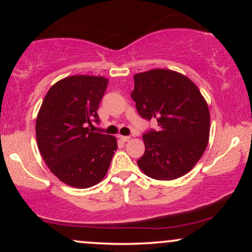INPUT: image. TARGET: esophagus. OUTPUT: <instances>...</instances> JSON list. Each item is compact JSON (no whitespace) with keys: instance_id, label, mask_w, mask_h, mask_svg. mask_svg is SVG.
Segmentation results:
<instances>
[{"instance_id":"esophagus-1","label":"esophagus","mask_w":252,"mask_h":252,"mask_svg":"<svg viewBox=\"0 0 252 252\" xmlns=\"http://www.w3.org/2000/svg\"><path fill=\"white\" fill-rule=\"evenodd\" d=\"M119 139L123 141V142H127V141H129L130 137L129 136H124V135H120Z\"/></svg>"}]
</instances>
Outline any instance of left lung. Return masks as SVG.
<instances>
[{
  "label": "left lung",
  "instance_id": "left-lung-1",
  "mask_svg": "<svg viewBox=\"0 0 252 252\" xmlns=\"http://www.w3.org/2000/svg\"><path fill=\"white\" fill-rule=\"evenodd\" d=\"M132 98L141 118L158 128L143 134L146 151L137 165L148 177L173 180L194 167L208 146L210 112L192 81L171 70L134 75Z\"/></svg>",
  "mask_w": 252,
  "mask_h": 252
}]
</instances>
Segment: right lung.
<instances>
[{
    "instance_id": "add662e5",
    "label": "right lung",
    "mask_w": 252,
    "mask_h": 252,
    "mask_svg": "<svg viewBox=\"0 0 252 252\" xmlns=\"http://www.w3.org/2000/svg\"><path fill=\"white\" fill-rule=\"evenodd\" d=\"M108 80L62 79L47 93L36 118L37 147L50 171L71 187L89 188L105 177L117 150L111 135L94 132Z\"/></svg>"
}]
</instances>
